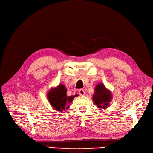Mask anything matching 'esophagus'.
Returning a JSON list of instances; mask_svg holds the SVG:
<instances>
[{
  "mask_svg": "<svg viewBox=\"0 0 153 153\" xmlns=\"http://www.w3.org/2000/svg\"><path fill=\"white\" fill-rule=\"evenodd\" d=\"M78 92H79V94L81 96L85 94V91L83 89H80L79 91H78Z\"/></svg>",
  "mask_w": 153,
  "mask_h": 153,
  "instance_id": "obj_1",
  "label": "esophagus"
}]
</instances>
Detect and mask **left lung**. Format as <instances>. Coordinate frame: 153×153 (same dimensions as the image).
Masks as SVG:
<instances>
[{
	"instance_id": "left-lung-1",
	"label": "left lung",
	"mask_w": 153,
	"mask_h": 153,
	"mask_svg": "<svg viewBox=\"0 0 153 153\" xmlns=\"http://www.w3.org/2000/svg\"><path fill=\"white\" fill-rule=\"evenodd\" d=\"M92 97L94 103L100 108H107L108 103L112 99L110 91L106 89L102 84L96 85L95 92Z\"/></svg>"
}]
</instances>
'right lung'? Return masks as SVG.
I'll use <instances>...</instances> for the list:
<instances>
[{
  "mask_svg": "<svg viewBox=\"0 0 153 153\" xmlns=\"http://www.w3.org/2000/svg\"><path fill=\"white\" fill-rule=\"evenodd\" d=\"M67 90L62 84L58 85L57 87L52 89L48 93V98L50 105L56 110L62 112L68 107L67 105L70 103L75 96H68L66 94Z\"/></svg>",
  "mask_w": 153,
  "mask_h": 153,
  "instance_id": "right-lung-1",
  "label": "right lung"
}]
</instances>
